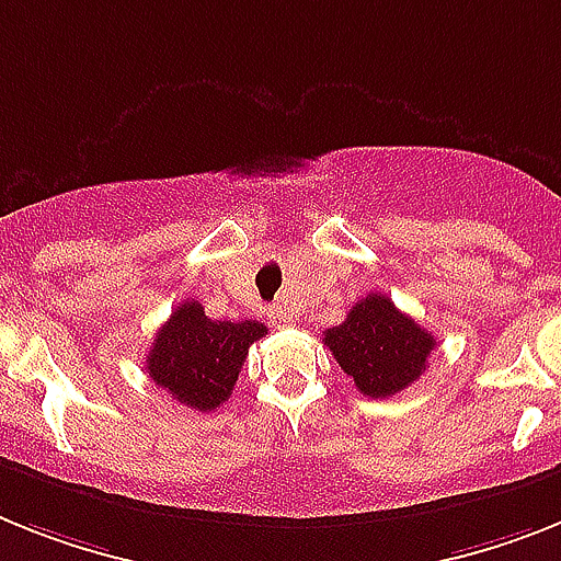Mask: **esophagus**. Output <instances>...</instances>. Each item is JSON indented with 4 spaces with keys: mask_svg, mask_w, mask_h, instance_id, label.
<instances>
[{
    "mask_svg": "<svg viewBox=\"0 0 561 561\" xmlns=\"http://www.w3.org/2000/svg\"><path fill=\"white\" fill-rule=\"evenodd\" d=\"M271 322L276 324V328H285V324H290V313L282 305H273L271 308Z\"/></svg>",
    "mask_w": 561,
    "mask_h": 561,
    "instance_id": "obj_1",
    "label": "esophagus"
}]
</instances>
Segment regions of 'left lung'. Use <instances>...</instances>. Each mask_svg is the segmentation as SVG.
I'll return each mask as SVG.
<instances>
[{
  "label": "left lung",
  "mask_w": 561,
  "mask_h": 561,
  "mask_svg": "<svg viewBox=\"0 0 561 561\" xmlns=\"http://www.w3.org/2000/svg\"><path fill=\"white\" fill-rule=\"evenodd\" d=\"M322 342L333 359L368 399L397 397L425 374L436 339L390 302L385 294H368L347 319Z\"/></svg>",
  "instance_id": "1"
}]
</instances>
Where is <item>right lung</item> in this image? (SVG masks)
Instances as JSON below:
<instances>
[{
  "label": "right lung",
  "instance_id": "add662e5",
  "mask_svg": "<svg viewBox=\"0 0 561 561\" xmlns=\"http://www.w3.org/2000/svg\"><path fill=\"white\" fill-rule=\"evenodd\" d=\"M267 328L256 319L222 322L208 319L199 302H182L159 328L148 351V374L176 402L208 413L230 397L248 347Z\"/></svg>",
  "mask_w": 561,
  "mask_h": 561
}]
</instances>
